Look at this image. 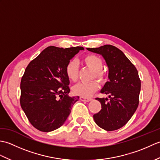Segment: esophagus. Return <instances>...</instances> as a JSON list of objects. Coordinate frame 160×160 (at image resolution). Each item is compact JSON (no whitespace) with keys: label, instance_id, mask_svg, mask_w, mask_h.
I'll return each instance as SVG.
<instances>
[{"label":"esophagus","instance_id":"esophagus-1","mask_svg":"<svg viewBox=\"0 0 160 160\" xmlns=\"http://www.w3.org/2000/svg\"><path fill=\"white\" fill-rule=\"evenodd\" d=\"M80 100L82 102H89L91 100V98H85V97H80Z\"/></svg>","mask_w":160,"mask_h":160}]
</instances>
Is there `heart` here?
I'll list each match as a JSON object with an SVG mask.
<instances>
[{
  "label": "heart",
  "mask_w": 160,
  "mask_h": 160,
  "mask_svg": "<svg viewBox=\"0 0 160 160\" xmlns=\"http://www.w3.org/2000/svg\"><path fill=\"white\" fill-rule=\"evenodd\" d=\"M84 62L86 65L94 71V76L100 81L104 78V73L102 69L103 68L102 61L96 56L89 55L84 58ZM65 71L67 78L72 82H76L78 80V66L75 60H71L67 64ZM98 88V84L96 80L87 82H80L73 87V93L82 97H89Z\"/></svg>",
  "instance_id": "heart-1"
}]
</instances>
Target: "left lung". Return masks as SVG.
<instances>
[{
	"label": "left lung",
	"instance_id": "obj_1",
	"mask_svg": "<svg viewBox=\"0 0 160 160\" xmlns=\"http://www.w3.org/2000/svg\"><path fill=\"white\" fill-rule=\"evenodd\" d=\"M103 57L108 69V81L100 92L108 98H96L102 109L93 115L94 121L107 131L120 128L127 123L139 104L141 81L136 68L117 47L105 45L97 48H87Z\"/></svg>",
	"mask_w": 160,
	"mask_h": 160
}]
</instances>
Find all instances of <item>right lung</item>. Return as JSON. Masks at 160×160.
<instances>
[{
	"mask_svg": "<svg viewBox=\"0 0 160 160\" xmlns=\"http://www.w3.org/2000/svg\"><path fill=\"white\" fill-rule=\"evenodd\" d=\"M82 47H47L29 62L20 82V105L30 123L38 130L60 128L79 97H70L65 68Z\"/></svg>",
	"mask_w": 160,
	"mask_h": 160,
	"instance_id": "1",
	"label": "right lung"
}]
</instances>
